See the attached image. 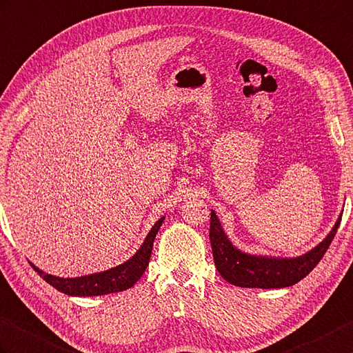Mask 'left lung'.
Segmentation results:
<instances>
[{
  "label": "left lung",
  "mask_w": 353,
  "mask_h": 353,
  "mask_svg": "<svg viewBox=\"0 0 353 353\" xmlns=\"http://www.w3.org/2000/svg\"><path fill=\"white\" fill-rule=\"evenodd\" d=\"M341 218L335 223L326 239L314 250L298 259H269L248 256L236 250L221 227L214 210L210 214V245L214 251V261L221 276L239 288L280 289L296 284L313 270L325 252L330 248Z\"/></svg>",
  "instance_id": "obj_1"
}]
</instances>
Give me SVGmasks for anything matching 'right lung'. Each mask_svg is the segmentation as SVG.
Returning <instances> with one entry per match:
<instances>
[{
    "label": "right lung",
    "mask_w": 353,
    "mask_h": 353,
    "mask_svg": "<svg viewBox=\"0 0 353 353\" xmlns=\"http://www.w3.org/2000/svg\"><path fill=\"white\" fill-rule=\"evenodd\" d=\"M162 221L163 218L157 221V224L152 227V230L147 234L141 248L135 252V256H132V259H129L117 268L105 270V272L78 278H60L42 272V270H39L32 263L30 265L48 284H51L52 288L60 290L61 293L70 294V296H101V294L126 290L129 288H132L144 274L145 268L149 266V260L153 250V241L154 237H157L159 227L162 225Z\"/></svg>",
    "instance_id": "add662e5"
}]
</instances>
